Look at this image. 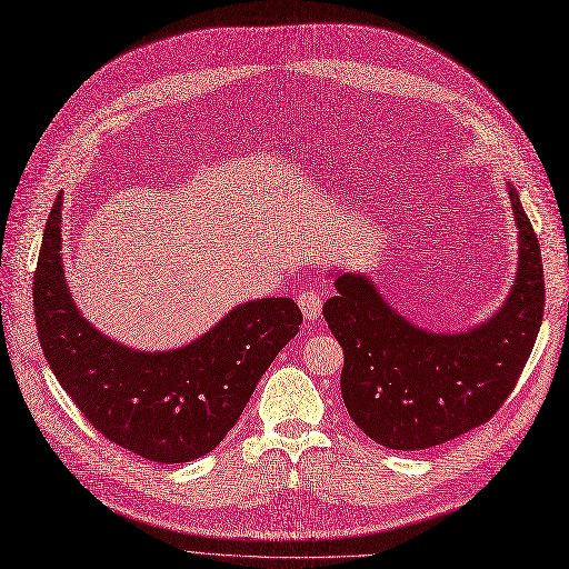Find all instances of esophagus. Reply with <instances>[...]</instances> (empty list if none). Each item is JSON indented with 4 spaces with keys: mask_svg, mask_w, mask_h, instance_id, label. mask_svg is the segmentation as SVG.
I'll return each instance as SVG.
<instances>
[{
    "mask_svg": "<svg viewBox=\"0 0 569 569\" xmlns=\"http://www.w3.org/2000/svg\"><path fill=\"white\" fill-rule=\"evenodd\" d=\"M297 305H300L305 318L316 320L322 311V295L316 288H307L300 292V297H297Z\"/></svg>",
    "mask_w": 569,
    "mask_h": 569,
    "instance_id": "obj_1",
    "label": "esophagus"
}]
</instances>
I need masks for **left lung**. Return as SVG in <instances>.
Returning <instances> with one entry per match:
<instances>
[{
	"mask_svg": "<svg viewBox=\"0 0 569 569\" xmlns=\"http://www.w3.org/2000/svg\"><path fill=\"white\" fill-rule=\"evenodd\" d=\"M519 272L502 309L459 335L415 327L365 274H341L322 316L343 348V403L371 440L427 450L489 422L515 390L545 316L537 234L510 184Z\"/></svg>",
	"mask_w": 569,
	"mask_h": 569,
	"instance_id": "obj_1",
	"label": "left lung"
}]
</instances>
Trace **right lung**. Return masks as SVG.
<instances>
[{
	"label": "right lung",
	"instance_id": "right-lung-1",
	"mask_svg": "<svg viewBox=\"0 0 569 569\" xmlns=\"http://www.w3.org/2000/svg\"><path fill=\"white\" fill-rule=\"evenodd\" d=\"M59 251L62 193L48 217L34 274L39 341L89 425L142 459L184 463L212 452L237 425L260 376L300 332L297 305L264 297L232 309L184 348L131 350L82 318Z\"/></svg>",
	"mask_w": 569,
	"mask_h": 569
}]
</instances>
